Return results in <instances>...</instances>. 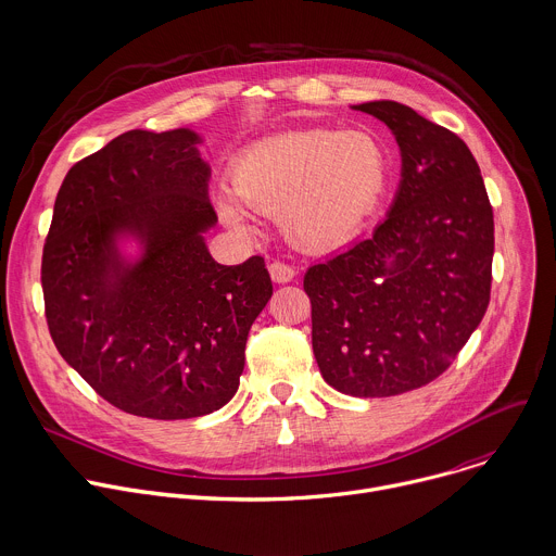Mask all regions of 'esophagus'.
Here are the masks:
<instances>
[{"mask_svg":"<svg viewBox=\"0 0 556 556\" xmlns=\"http://www.w3.org/2000/svg\"><path fill=\"white\" fill-rule=\"evenodd\" d=\"M295 267L293 265H287V263H280V261H274L269 265V276L274 282L278 285H285V282H291L295 278Z\"/></svg>","mask_w":556,"mask_h":556,"instance_id":"esophagus-1","label":"esophagus"}]
</instances>
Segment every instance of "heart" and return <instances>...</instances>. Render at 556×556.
<instances>
[{
    "instance_id": "b5f03b06",
    "label": "heart",
    "mask_w": 556,
    "mask_h": 556,
    "mask_svg": "<svg viewBox=\"0 0 556 556\" xmlns=\"http://www.w3.org/2000/svg\"><path fill=\"white\" fill-rule=\"evenodd\" d=\"M388 157L364 131H287L250 147L232 168V192L216 207L232 228H248L250 210L278 214L300 245L326 250L355 237L377 207ZM244 204L241 206L240 203Z\"/></svg>"
}]
</instances>
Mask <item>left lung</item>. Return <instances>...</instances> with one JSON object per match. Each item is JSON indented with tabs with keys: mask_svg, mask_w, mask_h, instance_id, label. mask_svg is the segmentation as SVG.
<instances>
[{
	"mask_svg": "<svg viewBox=\"0 0 556 556\" xmlns=\"http://www.w3.org/2000/svg\"><path fill=\"white\" fill-rule=\"evenodd\" d=\"M381 121L401 153L386 218L304 274L313 355L328 386L394 396L445 372L491 295L493 207L469 147L407 104H353Z\"/></svg>",
	"mask_w": 556,
	"mask_h": 556,
	"instance_id": "left-lung-1",
	"label": "left lung"
}]
</instances>
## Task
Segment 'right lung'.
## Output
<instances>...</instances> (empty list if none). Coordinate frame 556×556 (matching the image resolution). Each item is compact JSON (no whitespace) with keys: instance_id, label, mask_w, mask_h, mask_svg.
<instances>
[{"instance_id":"add662e5","label":"right lung","mask_w":556,"mask_h":556,"mask_svg":"<svg viewBox=\"0 0 556 556\" xmlns=\"http://www.w3.org/2000/svg\"><path fill=\"white\" fill-rule=\"evenodd\" d=\"M203 138L134 129L65 175L41 285L61 357L123 412L179 420L239 390L250 328L274 287L261 256L218 265Z\"/></svg>"}]
</instances>
